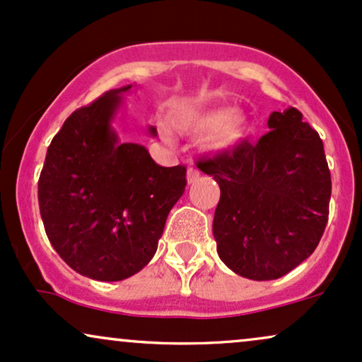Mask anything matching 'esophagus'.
<instances>
[{
    "label": "esophagus",
    "mask_w": 362,
    "mask_h": 362,
    "mask_svg": "<svg viewBox=\"0 0 362 362\" xmlns=\"http://www.w3.org/2000/svg\"><path fill=\"white\" fill-rule=\"evenodd\" d=\"M199 177V171L198 169H194V168H189L188 169V173H186V180H188V182L191 185V182H194Z\"/></svg>",
    "instance_id": "1"
}]
</instances>
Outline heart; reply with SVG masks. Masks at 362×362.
Segmentation results:
<instances>
[{
  "mask_svg": "<svg viewBox=\"0 0 362 362\" xmlns=\"http://www.w3.org/2000/svg\"><path fill=\"white\" fill-rule=\"evenodd\" d=\"M182 132L191 135H205V147L214 152L232 151L249 135L247 115L232 106H216L203 112L186 115L176 120Z\"/></svg>",
  "mask_w": 362,
  "mask_h": 362,
  "instance_id": "b5f03b06",
  "label": "heart"
}]
</instances>
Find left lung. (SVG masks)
<instances>
[{
	"mask_svg": "<svg viewBox=\"0 0 362 362\" xmlns=\"http://www.w3.org/2000/svg\"><path fill=\"white\" fill-rule=\"evenodd\" d=\"M298 110L269 115L257 142L199 160L214 176L216 252L235 274L278 279L317 249L329 218L332 181L324 144Z\"/></svg>",
	"mask_w": 362,
	"mask_h": 362,
	"instance_id": "8db88e82",
	"label": "left lung"
}]
</instances>
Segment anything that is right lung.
Returning <instances> with one entry per match:
<instances>
[{"label": "right lung", "mask_w": 362, "mask_h": 362, "mask_svg": "<svg viewBox=\"0 0 362 362\" xmlns=\"http://www.w3.org/2000/svg\"><path fill=\"white\" fill-rule=\"evenodd\" d=\"M132 84L64 122L47 148L38 206L52 247L76 273L122 281L154 257L165 218L186 188V168H163L113 122ZM157 137L156 127H147Z\"/></svg>", "instance_id": "1"}]
</instances>
